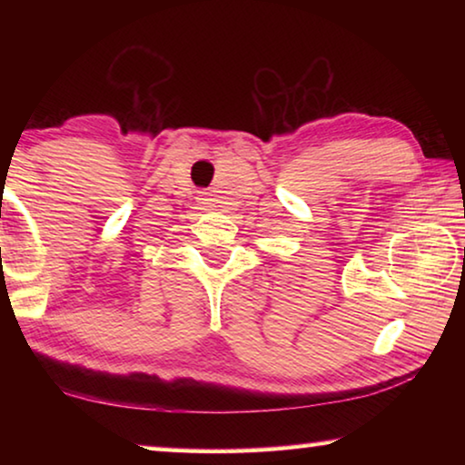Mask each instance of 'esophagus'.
<instances>
[{
    "instance_id": "obj_1",
    "label": "esophagus",
    "mask_w": 465,
    "mask_h": 465,
    "mask_svg": "<svg viewBox=\"0 0 465 465\" xmlns=\"http://www.w3.org/2000/svg\"><path fill=\"white\" fill-rule=\"evenodd\" d=\"M199 203H201V209H209L211 207V199L207 196V193H203V196H199Z\"/></svg>"
}]
</instances>
